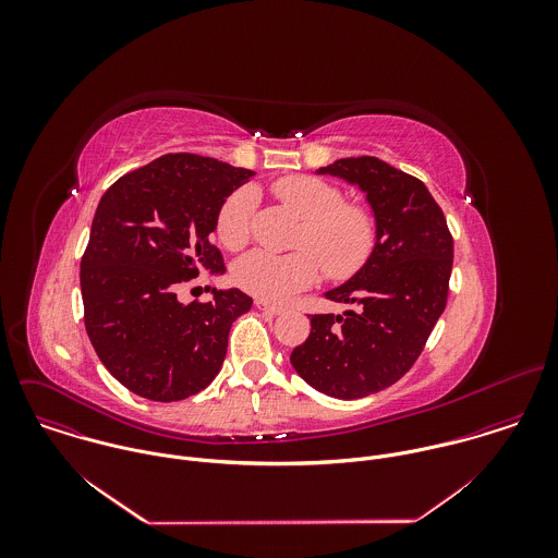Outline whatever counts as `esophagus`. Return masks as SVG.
<instances>
[{
  "label": "esophagus",
  "instance_id": "34e87169",
  "mask_svg": "<svg viewBox=\"0 0 558 558\" xmlns=\"http://www.w3.org/2000/svg\"><path fill=\"white\" fill-rule=\"evenodd\" d=\"M255 307L257 310H262V312H266V314H270V316H281L283 312H286V307H279V305H270V303H266V301H255Z\"/></svg>",
  "mask_w": 558,
  "mask_h": 558
}]
</instances>
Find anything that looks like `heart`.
I'll return each mask as SVG.
<instances>
[{
	"label": "heart",
	"mask_w": 558,
	"mask_h": 558,
	"mask_svg": "<svg viewBox=\"0 0 558 558\" xmlns=\"http://www.w3.org/2000/svg\"><path fill=\"white\" fill-rule=\"evenodd\" d=\"M272 193L292 208L303 226L292 253L251 251L234 266L240 288L266 303H283L310 288L319 275V264L330 279H348L359 272L376 246L374 215L356 204H345L343 193L316 175H288L275 182ZM257 208V191L240 186L219 208L217 239L239 251L251 236Z\"/></svg>",
	"instance_id": "1"
}]
</instances>
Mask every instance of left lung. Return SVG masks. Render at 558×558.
<instances>
[{
	"label": "left lung",
	"instance_id": "left-lung-1",
	"mask_svg": "<svg viewBox=\"0 0 558 558\" xmlns=\"http://www.w3.org/2000/svg\"><path fill=\"white\" fill-rule=\"evenodd\" d=\"M316 173L365 193L376 246L365 266L324 296L352 305L343 316H312V332L290 363L316 391L367 398L414 365L447 305L453 239L427 186L376 157L339 159Z\"/></svg>",
	"mask_w": 558,
	"mask_h": 558
}]
</instances>
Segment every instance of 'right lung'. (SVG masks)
<instances>
[{
    "label": "right lung",
    "instance_id": "add662e5",
    "mask_svg": "<svg viewBox=\"0 0 558 558\" xmlns=\"http://www.w3.org/2000/svg\"><path fill=\"white\" fill-rule=\"evenodd\" d=\"M255 171L197 155H165L120 180L98 202L81 257L87 337L129 391L178 401L219 374L232 324L253 305L239 288L210 303H180L202 270L223 275L210 242L221 204Z\"/></svg>",
    "mask_w": 558,
    "mask_h": 558
}]
</instances>
